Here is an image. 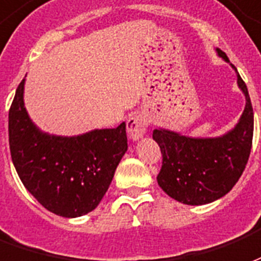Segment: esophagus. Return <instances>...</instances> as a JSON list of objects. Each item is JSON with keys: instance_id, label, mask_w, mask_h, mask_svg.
I'll list each match as a JSON object with an SVG mask.
<instances>
[{"instance_id": "1", "label": "esophagus", "mask_w": 261, "mask_h": 261, "mask_svg": "<svg viewBox=\"0 0 261 261\" xmlns=\"http://www.w3.org/2000/svg\"><path fill=\"white\" fill-rule=\"evenodd\" d=\"M126 128H128L129 138L132 139L133 142H138L143 138L146 128H147V119L143 114H133L130 115L126 122Z\"/></svg>"}]
</instances>
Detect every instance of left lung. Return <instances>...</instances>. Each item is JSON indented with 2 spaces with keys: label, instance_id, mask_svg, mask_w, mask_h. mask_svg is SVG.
Returning a JSON list of instances; mask_svg holds the SVG:
<instances>
[{
  "label": "left lung",
  "instance_id": "left-lung-1",
  "mask_svg": "<svg viewBox=\"0 0 261 261\" xmlns=\"http://www.w3.org/2000/svg\"><path fill=\"white\" fill-rule=\"evenodd\" d=\"M216 51L237 72L238 87L246 100L237 125L216 138H192L164 128L153 130L163 154L157 175L160 188L189 206L207 204L227 195L241 178L252 149L253 108L248 87L225 53Z\"/></svg>",
  "mask_w": 261,
  "mask_h": 261
}]
</instances>
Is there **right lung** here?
I'll list each match as a JSON object with an SVG mask.
<instances>
[{"label": "right lung", "mask_w": 261, "mask_h": 261, "mask_svg": "<svg viewBox=\"0 0 261 261\" xmlns=\"http://www.w3.org/2000/svg\"><path fill=\"white\" fill-rule=\"evenodd\" d=\"M24 82L16 89L9 110V149L15 170L44 208L66 218L85 216L101 201L128 150L126 125L75 136L43 132L24 108Z\"/></svg>", "instance_id": "obj_1"}]
</instances>
